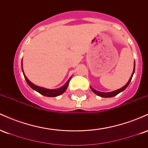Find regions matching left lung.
I'll use <instances>...</instances> for the list:
<instances>
[{"label":"left lung","mask_w":148,"mask_h":148,"mask_svg":"<svg viewBox=\"0 0 148 148\" xmlns=\"http://www.w3.org/2000/svg\"><path fill=\"white\" fill-rule=\"evenodd\" d=\"M134 71H135V62H134V66L133 72H132V76H131L130 79V80H129L128 82H127V84L125 85V86H124L123 88H120V89L117 90H115V91H113V92H99V91H97V90H95L93 89L92 88L90 87L92 91L93 92L95 93V94L97 95L98 96L101 97H114L115 95H117L119 94V93H120V92H123V90H125L127 88V86H129V84H130L131 80H132V76H133V75H134Z\"/></svg>","instance_id":"1"}]
</instances>
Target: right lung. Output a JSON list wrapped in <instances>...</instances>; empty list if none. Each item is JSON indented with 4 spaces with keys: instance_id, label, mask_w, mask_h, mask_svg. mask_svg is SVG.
I'll return each instance as SVG.
<instances>
[{
    "instance_id": "add662e5",
    "label": "right lung",
    "mask_w": 148,
    "mask_h": 148,
    "mask_svg": "<svg viewBox=\"0 0 148 148\" xmlns=\"http://www.w3.org/2000/svg\"><path fill=\"white\" fill-rule=\"evenodd\" d=\"M21 64H22V62H21ZM22 72H23V76H24V78H25V81H26L27 84L29 85L30 87L32 89L35 90V91L38 92L39 93H40V94L42 95L46 96V97H57L58 95H62V93H64V91L67 90V87H68L69 81H70L71 79H72V76H71V77L69 79L68 81H67V83H66V84H64L63 86H62L61 88H58V89L50 90V89H47V88H45L40 87V86H35V85L32 84L29 80L27 79V77L24 74V72H23V67H22Z\"/></svg>"
}]
</instances>
